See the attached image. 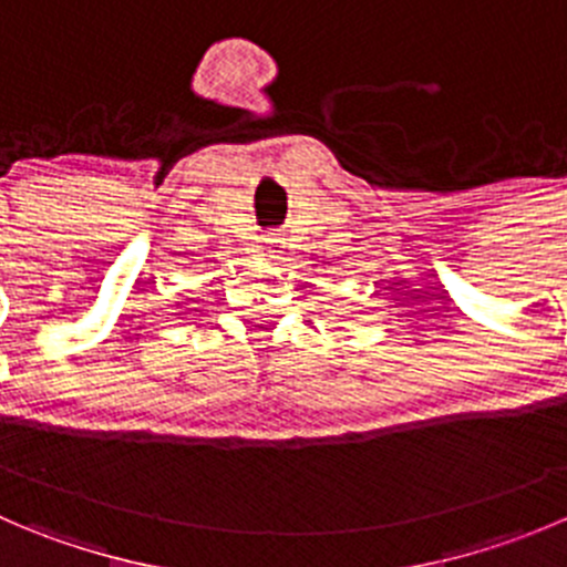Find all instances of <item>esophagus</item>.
<instances>
[{
    "mask_svg": "<svg viewBox=\"0 0 567 567\" xmlns=\"http://www.w3.org/2000/svg\"><path fill=\"white\" fill-rule=\"evenodd\" d=\"M267 256L269 258L284 256V241H280L278 236H269V239H267Z\"/></svg>",
    "mask_w": 567,
    "mask_h": 567,
    "instance_id": "obj_1",
    "label": "esophagus"
}]
</instances>
